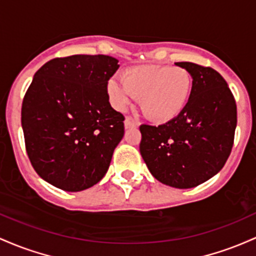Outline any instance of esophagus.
<instances>
[{
  "label": "esophagus",
  "instance_id": "esophagus-1",
  "mask_svg": "<svg viewBox=\"0 0 256 256\" xmlns=\"http://www.w3.org/2000/svg\"><path fill=\"white\" fill-rule=\"evenodd\" d=\"M136 126H138V123L134 122V120H132V118H129V117H127V118L124 120V127H126V129L134 128V127H136Z\"/></svg>",
  "mask_w": 256,
  "mask_h": 256
}]
</instances>
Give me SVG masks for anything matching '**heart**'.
I'll return each instance as SVG.
<instances>
[{
    "instance_id": "b5f03b06",
    "label": "heart",
    "mask_w": 256,
    "mask_h": 256,
    "mask_svg": "<svg viewBox=\"0 0 256 256\" xmlns=\"http://www.w3.org/2000/svg\"><path fill=\"white\" fill-rule=\"evenodd\" d=\"M192 77L182 68L140 65L122 74V82L110 80L108 93L118 110H124L133 98L140 99L144 114L154 122H168L182 112L190 100Z\"/></svg>"
}]
</instances>
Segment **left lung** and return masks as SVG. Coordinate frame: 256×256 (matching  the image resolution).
<instances>
[{"mask_svg": "<svg viewBox=\"0 0 256 256\" xmlns=\"http://www.w3.org/2000/svg\"><path fill=\"white\" fill-rule=\"evenodd\" d=\"M192 92L184 111L164 124H142L140 154L158 182L191 188L221 170L234 146L237 106L224 77L212 68L182 62Z\"/></svg>", "mask_w": 256, "mask_h": 256, "instance_id": "8db88e82", "label": "left lung"}]
</instances>
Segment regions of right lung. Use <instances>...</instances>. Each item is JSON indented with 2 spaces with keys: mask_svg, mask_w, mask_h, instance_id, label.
<instances>
[{
  "mask_svg": "<svg viewBox=\"0 0 256 256\" xmlns=\"http://www.w3.org/2000/svg\"><path fill=\"white\" fill-rule=\"evenodd\" d=\"M120 68L108 56L52 59L25 94L22 127L36 173L68 192L104 178L124 136V116L111 108L108 81Z\"/></svg>",
  "mask_w": 256,
  "mask_h": 256,
  "instance_id": "right-lung-1",
  "label": "right lung"
}]
</instances>
